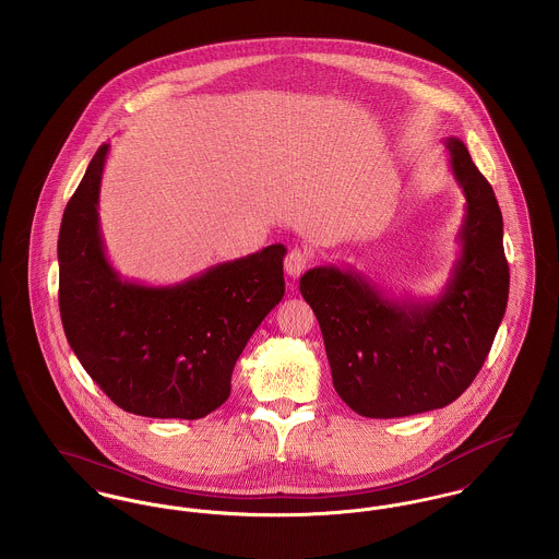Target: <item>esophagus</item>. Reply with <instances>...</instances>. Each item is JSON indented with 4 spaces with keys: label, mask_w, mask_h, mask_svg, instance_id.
<instances>
[{
    "label": "esophagus",
    "mask_w": 559,
    "mask_h": 559,
    "mask_svg": "<svg viewBox=\"0 0 559 559\" xmlns=\"http://www.w3.org/2000/svg\"><path fill=\"white\" fill-rule=\"evenodd\" d=\"M310 251H306V249H301V247H294L289 253H287V258H285V270H287V274L292 276V278H298L300 274H304V270L310 265Z\"/></svg>",
    "instance_id": "obj_1"
}]
</instances>
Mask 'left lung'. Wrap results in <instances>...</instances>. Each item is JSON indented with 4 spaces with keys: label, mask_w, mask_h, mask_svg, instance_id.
<instances>
[{
    "label": "left lung",
    "mask_w": 559,
    "mask_h": 559,
    "mask_svg": "<svg viewBox=\"0 0 559 559\" xmlns=\"http://www.w3.org/2000/svg\"><path fill=\"white\" fill-rule=\"evenodd\" d=\"M466 198L460 258L436 300H395L364 274L319 265L300 278L323 334L338 395L361 417L442 408L478 374L509 301L502 213L460 138L444 140Z\"/></svg>",
    "instance_id": "8db88e82"
}]
</instances>
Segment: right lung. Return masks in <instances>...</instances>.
Listing matches in <instances>:
<instances>
[{"label":"right lung","mask_w":559,"mask_h":559,"mask_svg":"<svg viewBox=\"0 0 559 559\" xmlns=\"http://www.w3.org/2000/svg\"><path fill=\"white\" fill-rule=\"evenodd\" d=\"M110 144L93 155L57 242L59 310L86 374L123 411L202 419L231 391L234 366L283 300V245L216 263L168 287L121 278L99 231V185Z\"/></svg>","instance_id":"add662e5"}]
</instances>
